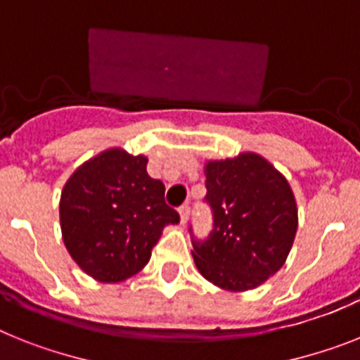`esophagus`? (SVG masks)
Segmentation results:
<instances>
[{"instance_id":"1","label":"esophagus","mask_w":360,"mask_h":360,"mask_svg":"<svg viewBox=\"0 0 360 360\" xmlns=\"http://www.w3.org/2000/svg\"><path fill=\"white\" fill-rule=\"evenodd\" d=\"M179 216H181V223L185 225L190 217V205H183V207L179 208Z\"/></svg>"}]
</instances>
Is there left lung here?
<instances>
[{
  "mask_svg": "<svg viewBox=\"0 0 360 360\" xmlns=\"http://www.w3.org/2000/svg\"><path fill=\"white\" fill-rule=\"evenodd\" d=\"M214 229L192 240L203 278L225 291L255 289L278 273L298 229L297 201L288 179L267 159L245 152L205 165Z\"/></svg>",
  "mask_w": 360,
  "mask_h": 360,
  "instance_id": "obj_1",
  "label": "left lung"
}]
</instances>
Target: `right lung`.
I'll list each match as a JSON object with an SVG mask.
<instances>
[{"label":"right lung","mask_w":360,"mask_h":360,"mask_svg":"<svg viewBox=\"0 0 360 360\" xmlns=\"http://www.w3.org/2000/svg\"><path fill=\"white\" fill-rule=\"evenodd\" d=\"M144 155L110 148L78 166L63 185L60 226L65 249L84 273L122 282L150 262L166 225L179 223L165 185L146 172Z\"/></svg>","instance_id":"1"}]
</instances>
